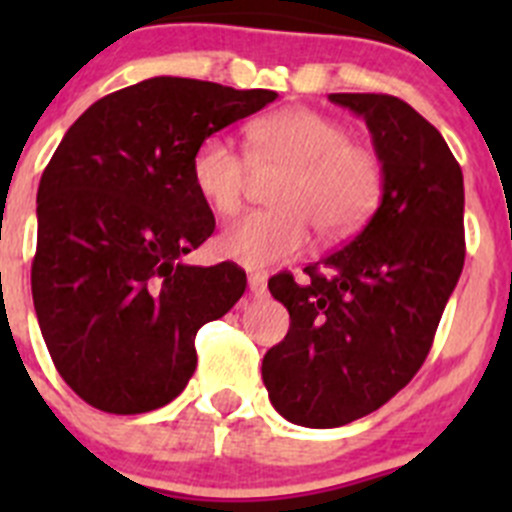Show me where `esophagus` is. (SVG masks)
I'll return each instance as SVG.
<instances>
[{
	"instance_id": "obj_1",
	"label": "esophagus",
	"mask_w": 512,
	"mask_h": 512,
	"mask_svg": "<svg viewBox=\"0 0 512 512\" xmlns=\"http://www.w3.org/2000/svg\"><path fill=\"white\" fill-rule=\"evenodd\" d=\"M248 289H251L253 297L266 295V277L261 271H251V274H248Z\"/></svg>"
}]
</instances>
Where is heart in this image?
I'll return each instance as SVG.
<instances>
[{
	"label": "heart",
	"instance_id": "b5f03b06",
	"mask_svg": "<svg viewBox=\"0 0 512 512\" xmlns=\"http://www.w3.org/2000/svg\"><path fill=\"white\" fill-rule=\"evenodd\" d=\"M283 179L271 189L277 210L253 212L217 235V253L246 269H266L300 256L310 228L323 243L354 238L377 212L384 164L366 143L348 138L333 117L289 107L251 128V156L225 135H210L192 158V179L215 215H235L259 179Z\"/></svg>",
	"mask_w": 512,
	"mask_h": 512
}]
</instances>
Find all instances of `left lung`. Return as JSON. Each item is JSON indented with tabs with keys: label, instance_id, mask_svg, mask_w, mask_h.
<instances>
[{
	"label": "left lung",
	"instance_id": "obj_1",
	"mask_svg": "<svg viewBox=\"0 0 512 512\" xmlns=\"http://www.w3.org/2000/svg\"><path fill=\"white\" fill-rule=\"evenodd\" d=\"M364 117L384 194L354 241L269 279L289 330L261 364L289 423L338 428L379 410L418 374L464 269V176L443 135L390 94H330Z\"/></svg>",
	"mask_w": 512,
	"mask_h": 512
}]
</instances>
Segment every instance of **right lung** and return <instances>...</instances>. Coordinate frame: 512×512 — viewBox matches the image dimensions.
Instances as JSON below:
<instances>
[{
	"label": "right lung",
	"mask_w": 512,
	"mask_h": 512,
	"mask_svg": "<svg viewBox=\"0 0 512 512\" xmlns=\"http://www.w3.org/2000/svg\"><path fill=\"white\" fill-rule=\"evenodd\" d=\"M274 99L153 76L94 102L63 135L38 187L33 302L58 374L92 408H164L194 374L197 330L246 292L233 261H182L215 230L192 158Z\"/></svg>",
	"instance_id": "add662e5"
}]
</instances>
